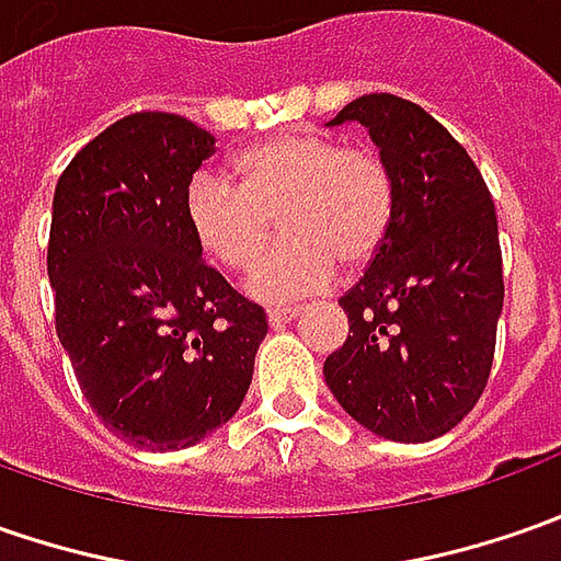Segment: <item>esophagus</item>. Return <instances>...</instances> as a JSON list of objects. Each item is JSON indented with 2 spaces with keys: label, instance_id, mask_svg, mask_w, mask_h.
I'll return each mask as SVG.
<instances>
[{
  "label": "esophagus",
  "instance_id": "34e87169",
  "mask_svg": "<svg viewBox=\"0 0 561 561\" xmlns=\"http://www.w3.org/2000/svg\"><path fill=\"white\" fill-rule=\"evenodd\" d=\"M300 317L298 307H276V310H270L266 319H270V325L273 329H282V325H288V322H295Z\"/></svg>",
  "mask_w": 561,
  "mask_h": 561
}]
</instances>
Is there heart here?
<instances>
[{"instance_id": "1", "label": "heart", "mask_w": 561, "mask_h": 561, "mask_svg": "<svg viewBox=\"0 0 561 561\" xmlns=\"http://www.w3.org/2000/svg\"><path fill=\"white\" fill-rule=\"evenodd\" d=\"M239 185L198 173L185 188V222L210 261L248 270L276 232L282 239L254 273L261 300L307 298L335 276L363 270L388 242L397 188L373 148H341L329 136L285 133L232 158Z\"/></svg>"}]
</instances>
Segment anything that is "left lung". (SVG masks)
I'll return each mask as SVG.
<instances>
[{"instance_id": "obj_1", "label": "left lung", "mask_w": 561, "mask_h": 561, "mask_svg": "<svg viewBox=\"0 0 561 561\" xmlns=\"http://www.w3.org/2000/svg\"><path fill=\"white\" fill-rule=\"evenodd\" d=\"M363 124L391 167L388 242L339 300L351 332L322 376L373 435L422 444L459 425L491 376L503 313L496 210L469 151L428 111L359 95L329 126Z\"/></svg>"}]
</instances>
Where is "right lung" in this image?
I'll return each mask as SVG.
<instances>
[{
    "mask_svg": "<svg viewBox=\"0 0 561 561\" xmlns=\"http://www.w3.org/2000/svg\"><path fill=\"white\" fill-rule=\"evenodd\" d=\"M217 139L139 111L77 151L55 185V332L92 413L146 450H183L239 413L266 335L185 222V188Z\"/></svg>",
    "mask_w": 561,
    "mask_h": 561,
    "instance_id": "add662e5",
    "label": "right lung"
}]
</instances>
